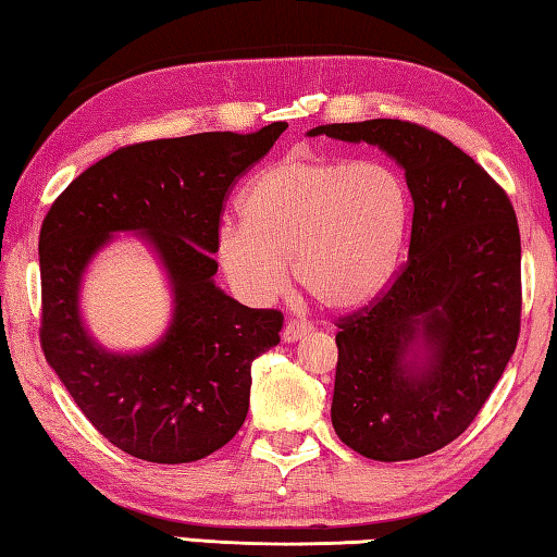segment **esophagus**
<instances>
[{"mask_svg": "<svg viewBox=\"0 0 557 557\" xmlns=\"http://www.w3.org/2000/svg\"><path fill=\"white\" fill-rule=\"evenodd\" d=\"M311 331H313L311 323L290 321V323H286L284 335H281V338H284V343H296L300 338H306V335H311Z\"/></svg>", "mask_w": 557, "mask_h": 557, "instance_id": "obj_1", "label": "esophagus"}]
</instances>
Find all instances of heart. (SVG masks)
Wrapping results in <instances>:
<instances>
[{"label":"heart","instance_id":"obj_1","mask_svg":"<svg viewBox=\"0 0 557 557\" xmlns=\"http://www.w3.org/2000/svg\"><path fill=\"white\" fill-rule=\"evenodd\" d=\"M244 222L219 224L214 259L234 294L263 306L296 284L331 311H355L395 276L409 230V189L387 162L286 154L249 180Z\"/></svg>","mask_w":557,"mask_h":557}]
</instances>
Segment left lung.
Returning a JSON list of instances; mask_svg holds the SVG:
<instances>
[{
	"label": "left lung",
	"instance_id": "left-lung-1",
	"mask_svg": "<svg viewBox=\"0 0 557 557\" xmlns=\"http://www.w3.org/2000/svg\"><path fill=\"white\" fill-rule=\"evenodd\" d=\"M308 135L375 145L405 170L407 263L375 306L338 323L331 419L362 457L419 459L467 430L516 350V212L484 168L422 125L375 117Z\"/></svg>",
	"mask_w": 557,
	"mask_h": 557
}]
</instances>
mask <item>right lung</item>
<instances>
[{"mask_svg":"<svg viewBox=\"0 0 557 557\" xmlns=\"http://www.w3.org/2000/svg\"><path fill=\"white\" fill-rule=\"evenodd\" d=\"M286 127L127 145L81 172L44 219V355L88 422L135 459L197 461L242 430L251 362L278 345L284 315L214 284V234L232 182ZM121 233L156 253L173 296L166 333L131 354L100 346L79 313L89 261Z\"/></svg>","mask_w":557,"mask_h":557,"instance_id":"right-lung-1","label":"right lung"}]
</instances>
